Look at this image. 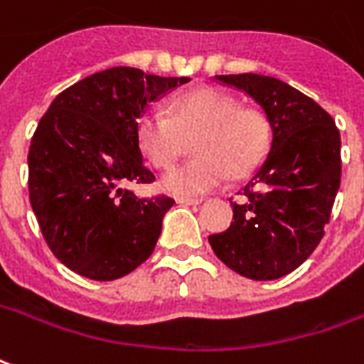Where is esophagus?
Wrapping results in <instances>:
<instances>
[{
	"label": "esophagus",
	"mask_w": 364,
	"mask_h": 364,
	"mask_svg": "<svg viewBox=\"0 0 364 364\" xmlns=\"http://www.w3.org/2000/svg\"><path fill=\"white\" fill-rule=\"evenodd\" d=\"M177 203H179V205H191V207H197V205H200V203H203V199H189V197H179V199H177Z\"/></svg>",
	"instance_id": "1"
}]
</instances>
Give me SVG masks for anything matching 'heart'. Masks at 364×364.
<instances>
[{
  "label": "heart",
  "instance_id": "obj_1",
  "mask_svg": "<svg viewBox=\"0 0 364 364\" xmlns=\"http://www.w3.org/2000/svg\"><path fill=\"white\" fill-rule=\"evenodd\" d=\"M191 139L197 157L161 179V189L171 195L195 197L225 185L228 177L252 173L270 149V120L258 108L238 106L232 96L215 88L177 96L171 116L154 110L139 118V149L157 169L171 167Z\"/></svg>",
  "mask_w": 364,
  "mask_h": 364
}]
</instances>
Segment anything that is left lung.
<instances>
[{
    "label": "left lung",
    "mask_w": 364,
    "mask_h": 364,
    "mask_svg": "<svg viewBox=\"0 0 364 364\" xmlns=\"http://www.w3.org/2000/svg\"><path fill=\"white\" fill-rule=\"evenodd\" d=\"M215 80L246 92L270 120V151L232 203L235 220L208 242L244 278L278 279L323 238L341 183V138L327 112L278 78L254 73Z\"/></svg>",
    "instance_id": "obj_1"
}]
</instances>
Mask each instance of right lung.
Returning <instances> with one entry per match:
<instances>
[{"label":"right lung","mask_w":364,"mask_h":364,"mask_svg":"<svg viewBox=\"0 0 364 364\" xmlns=\"http://www.w3.org/2000/svg\"><path fill=\"white\" fill-rule=\"evenodd\" d=\"M114 67L58 94L29 147V199L43 238L85 278L110 282L151 256L169 197L144 199L128 183H151L138 144L149 102L189 82Z\"/></svg>","instance_id":"obj_1"}]
</instances>
